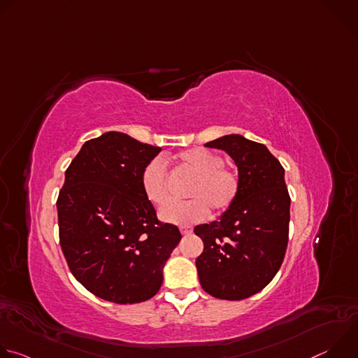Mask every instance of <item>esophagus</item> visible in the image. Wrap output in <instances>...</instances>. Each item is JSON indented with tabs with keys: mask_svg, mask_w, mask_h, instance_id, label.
Masks as SVG:
<instances>
[{
	"mask_svg": "<svg viewBox=\"0 0 358 358\" xmlns=\"http://www.w3.org/2000/svg\"><path fill=\"white\" fill-rule=\"evenodd\" d=\"M180 231H181V234H182V235H189V234L192 232V228H191V227H185V225H182V227H180Z\"/></svg>",
	"mask_w": 358,
	"mask_h": 358,
	"instance_id": "esophagus-1",
	"label": "esophagus"
}]
</instances>
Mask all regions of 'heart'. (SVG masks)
<instances>
[{"label": "heart", "instance_id": "b5f03b06", "mask_svg": "<svg viewBox=\"0 0 358 358\" xmlns=\"http://www.w3.org/2000/svg\"><path fill=\"white\" fill-rule=\"evenodd\" d=\"M182 173L192 176L187 187L191 199L171 202L160 211V218L176 225H191L206 220L210 208L220 214L235 202L241 189V177L236 170L224 164V159L207 148H191L177 156ZM145 198L157 207L169 201V173L160 159L145 164L140 177Z\"/></svg>", "mask_w": 358, "mask_h": 358}]
</instances>
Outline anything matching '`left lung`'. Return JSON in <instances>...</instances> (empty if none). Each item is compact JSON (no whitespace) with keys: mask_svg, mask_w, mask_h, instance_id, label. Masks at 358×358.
I'll use <instances>...</instances> for the list:
<instances>
[{"mask_svg":"<svg viewBox=\"0 0 358 358\" xmlns=\"http://www.w3.org/2000/svg\"><path fill=\"white\" fill-rule=\"evenodd\" d=\"M227 151L241 189L218 221L194 228L203 242L195 265L202 289L224 300L261 292L282 266L290 221L285 170L266 145L229 134L206 144Z\"/></svg>","mask_w":358,"mask_h":358,"instance_id":"8db88e82","label":"left lung"}]
</instances>
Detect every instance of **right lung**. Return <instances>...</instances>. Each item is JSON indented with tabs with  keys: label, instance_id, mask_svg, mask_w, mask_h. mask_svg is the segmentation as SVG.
I'll use <instances>...</instances> for the list:
<instances>
[{
	"label": "right lung",
	"instance_id": "add662e5",
	"mask_svg": "<svg viewBox=\"0 0 358 358\" xmlns=\"http://www.w3.org/2000/svg\"><path fill=\"white\" fill-rule=\"evenodd\" d=\"M160 151L108 131L86 141L65 173L57 201L59 243L76 280L103 300L151 299L181 239L141 189V171Z\"/></svg>",
	"mask_w": 358,
	"mask_h": 358
}]
</instances>
